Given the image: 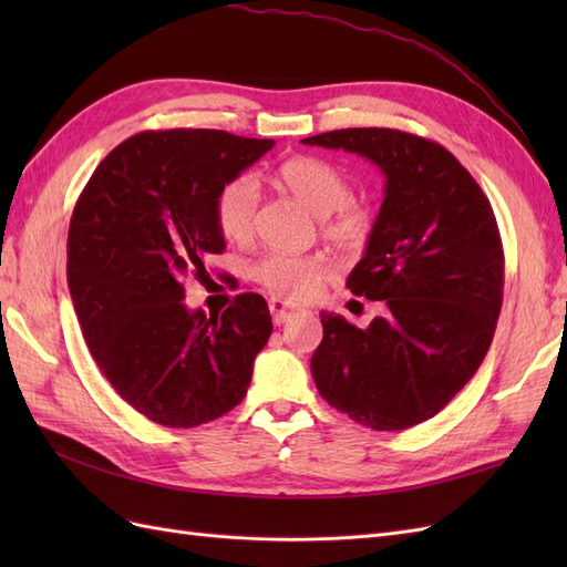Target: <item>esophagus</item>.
I'll use <instances>...</instances> for the list:
<instances>
[{"mask_svg": "<svg viewBox=\"0 0 567 567\" xmlns=\"http://www.w3.org/2000/svg\"><path fill=\"white\" fill-rule=\"evenodd\" d=\"M269 312H271L274 323H284V321H288L290 317L296 315L293 307H288L281 298H271V300H269Z\"/></svg>", "mask_w": 567, "mask_h": 567, "instance_id": "34e87169", "label": "esophagus"}]
</instances>
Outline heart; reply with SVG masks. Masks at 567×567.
Instances as JSON below:
<instances>
[{
    "mask_svg": "<svg viewBox=\"0 0 567 567\" xmlns=\"http://www.w3.org/2000/svg\"><path fill=\"white\" fill-rule=\"evenodd\" d=\"M281 186L293 194L307 210L319 215L321 236L340 248L364 246L375 217L367 203L352 198V184L342 169L329 161L296 156L281 163L277 173ZM260 184L252 175H238L219 188L215 198V219L229 241H246L255 229ZM331 277V265L321 257L269 255L255 267V279L269 293L284 300H307Z\"/></svg>",
    "mask_w": 567,
    "mask_h": 567,
    "instance_id": "heart-1",
    "label": "heart"
}]
</instances>
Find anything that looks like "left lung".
I'll return each mask as SVG.
<instances>
[{
    "label": "left lung",
    "mask_w": 567,
    "mask_h": 567,
    "mask_svg": "<svg viewBox=\"0 0 567 567\" xmlns=\"http://www.w3.org/2000/svg\"><path fill=\"white\" fill-rule=\"evenodd\" d=\"M302 142L359 153L385 175L367 252L348 277L383 315L357 329L321 312L317 390L357 423L404 431L447 406L489 350L504 298L494 210L468 169L419 134L350 127Z\"/></svg>",
    "instance_id": "left-lung-1"
}]
</instances>
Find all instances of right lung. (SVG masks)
<instances>
[{"mask_svg":"<svg viewBox=\"0 0 567 567\" xmlns=\"http://www.w3.org/2000/svg\"><path fill=\"white\" fill-rule=\"evenodd\" d=\"M274 146L221 130H148L99 163L68 229V288L113 390L167 427H194L246 398L271 336L262 296L221 315L186 310L184 281L227 248L219 188Z\"/></svg>","mask_w":567,"mask_h":567,"instance_id":"obj_1","label":"right lung"}]
</instances>
